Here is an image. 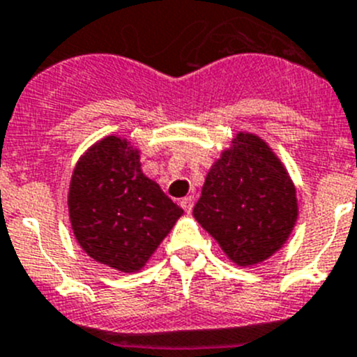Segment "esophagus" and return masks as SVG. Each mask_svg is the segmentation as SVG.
<instances>
[{
  "mask_svg": "<svg viewBox=\"0 0 357 357\" xmlns=\"http://www.w3.org/2000/svg\"><path fill=\"white\" fill-rule=\"evenodd\" d=\"M181 206H182V208H184L188 213L191 212L192 206H195V196H185V198H182Z\"/></svg>",
  "mask_w": 357,
  "mask_h": 357,
  "instance_id": "esophagus-1",
  "label": "esophagus"
}]
</instances>
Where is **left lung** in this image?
<instances>
[{"label":"left lung","instance_id":"8db88e82","mask_svg":"<svg viewBox=\"0 0 357 357\" xmlns=\"http://www.w3.org/2000/svg\"><path fill=\"white\" fill-rule=\"evenodd\" d=\"M195 219L238 266L273 256L298 219L296 188L263 138L236 133L206 173Z\"/></svg>","mask_w":357,"mask_h":357}]
</instances>
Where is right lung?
I'll return each mask as SVG.
<instances>
[{"mask_svg":"<svg viewBox=\"0 0 357 357\" xmlns=\"http://www.w3.org/2000/svg\"><path fill=\"white\" fill-rule=\"evenodd\" d=\"M140 166V151L110 135L84 152L68 192L79 245L122 273L142 270L184 213Z\"/></svg>","mask_w":357,"mask_h":357,"instance_id":"right-lung-1","label":"right lung"}]
</instances>
